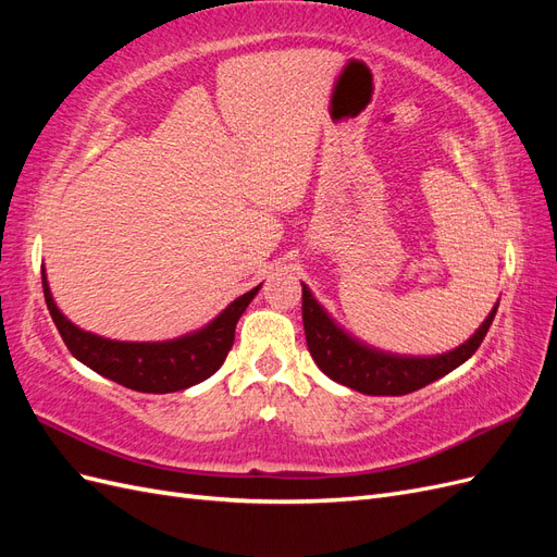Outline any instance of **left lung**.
Instances as JSON below:
<instances>
[{
    "label": "left lung",
    "instance_id": "8db88e82",
    "mask_svg": "<svg viewBox=\"0 0 557 557\" xmlns=\"http://www.w3.org/2000/svg\"><path fill=\"white\" fill-rule=\"evenodd\" d=\"M497 307L499 299L479 330L458 348L440 352V356H399V352L381 350L352 336L313 297L309 285L301 283V320H305L311 358L325 376L362 395H409L446 376L474 356L493 325Z\"/></svg>",
    "mask_w": 557,
    "mask_h": 557
}]
</instances>
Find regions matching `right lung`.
Wrapping results in <instances>:
<instances>
[{"label": "right lung", "mask_w": 557, "mask_h": 557, "mask_svg": "<svg viewBox=\"0 0 557 557\" xmlns=\"http://www.w3.org/2000/svg\"><path fill=\"white\" fill-rule=\"evenodd\" d=\"M41 283L50 318H53L62 342L72 350V356L99 376L121 383L129 391L153 395L178 393L213 376L234 344V330H237L242 313L262 288V283L256 285L252 290L230 301L207 325L174 336V339L117 342L74 325L60 311L53 293H50L44 267Z\"/></svg>", "instance_id": "right-lung-1"}]
</instances>
